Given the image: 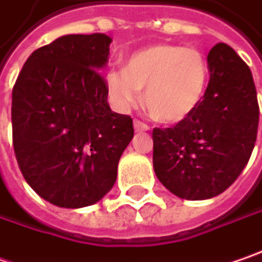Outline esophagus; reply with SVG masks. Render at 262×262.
Masks as SVG:
<instances>
[{
	"label": "esophagus",
	"mask_w": 262,
	"mask_h": 262,
	"mask_svg": "<svg viewBox=\"0 0 262 262\" xmlns=\"http://www.w3.org/2000/svg\"><path fill=\"white\" fill-rule=\"evenodd\" d=\"M133 126H135V130L136 132L149 130V126H148V124H145V123L141 121V120H135V121H133Z\"/></svg>",
	"instance_id": "34e87169"
}]
</instances>
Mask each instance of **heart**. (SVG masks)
<instances>
[{
  "label": "heart",
  "instance_id": "1",
  "mask_svg": "<svg viewBox=\"0 0 262 262\" xmlns=\"http://www.w3.org/2000/svg\"><path fill=\"white\" fill-rule=\"evenodd\" d=\"M208 80V66L195 48L157 43L132 54L126 69H111L107 88L114 105L132 108L145 91V105L157 121L177 123L198 107Z\"/></svg>",
  "mask_w": 262,
  "mask_h": 262
}]
</instances>
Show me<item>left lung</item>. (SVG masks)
I'll return each instance as SVG.
<instances>
[{
  "instance_id": "1",
  "label": "left lung",
  "mask_w": 262,
  "mask_h": 262,
  "mask_svg": "<svg viewBox=\"0 0 262 262\" xmlns=\"http://www.w3.org/2000/svg\"><path fill=\"white\" fill-rule=\"evenodd\" d=\"M210 82L198 107L171 127L152 130L154 171L171 193L199 201L239 177L255 146L259 107L251 69L227 43L207 57Z\"/></svg>"
}]
</instances>
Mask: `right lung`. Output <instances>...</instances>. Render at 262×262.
Here are the masks:
<instances>
[{
  "label": "right lung",
  "mask_w": 262,
  "mask_h": 262,
  "mask_svg": "<svg viewBox=\"0 0 262 262\" xmlns=\"http://www.w3.org/2000/svg\"><path fill=\"white\" fill-rule=\"evenodd\" d=\"M104 33L66 35L30 54L13 88V146L29 186L63 208L98 202L114 186L133 138L130 116L111 111L99 73Z\"/></svg>",
  "instance_id": "obj_1"
}]
</instances>
